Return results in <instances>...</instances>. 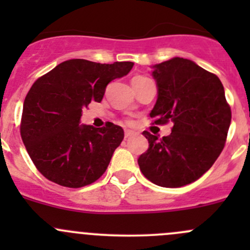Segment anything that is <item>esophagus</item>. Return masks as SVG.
Segmentation results:
<instances>
[{"label": "esophagus", "mask_w": 250, "mask_h": 250, "mask_svg": "<svg viewBox=\"0 0 250 250\" xmlns=\"http://www.w3.org/2000/svg\"><path fill=\"white\" fill-rule=\"evenodd\" d=\"M137 134V132H134V130H130V129H127L125 132V138H129V137H133V135Z\"/></svg>", "instance_id": "34e87169"}]
</instances>
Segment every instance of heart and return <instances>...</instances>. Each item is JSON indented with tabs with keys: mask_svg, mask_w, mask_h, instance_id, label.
I'll return each instance as SVG.
<instances>
[{
	"mask_svg": "<svg viewBox=\"0 0 250 250\" xmlns=\"http://www.w3.org/2000/svg\"><path fill=\"white\" fill-rule=\"evenodd\" d=\"M144 78H146V77H144V76H135L134 78H133V80H144Z\"/></svg>",
	"mask_w": 250,
	"mask_h": 250,
	"instance_id": "obj_1",
	"label": "heart"
}]
</instances>
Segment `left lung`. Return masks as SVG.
I'll return each instance as SVG.
<instances>
[{
    "instance_id": "obj_1",
    "label": "left lung",
    "mask_w": 250,
    "mask_h": 250,
    "mask_svg": "<svg viewBox=\"0 0 250 250\" xmlns=\"http://www.w3.org/2000/svg\"><path fill=\"white\" fill-rule=\"evenodd\" d=\"M157 100L155 123L173 122L158 139L143 132L148 148L138 158L141 173L162 188H180L200 179L219 157L231 123V109L218 76L184 58L152 66Z\"/></svg>"
}]
</instances>
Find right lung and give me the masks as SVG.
<instances>
[{
	"label": "right lung",
	"instance_id": "obj_1",
	"mask_svg": "<svg viewBox=\"0 0 250 250\" xmlns=\"http://www.w3.org/2000/svg\"><path fill=\"white\" fill-rule=\"evenodd\" d=\"M134 62L100 64L70 59L40 77L27 93L20 134L37 169L48 180L82 188L106 170L122 143V127L80 125L82 109L100 103L106 85L132 70Z\"/></svg>",
	"mask_w": 250,
	"mask_h": 250
}]
</instances>
